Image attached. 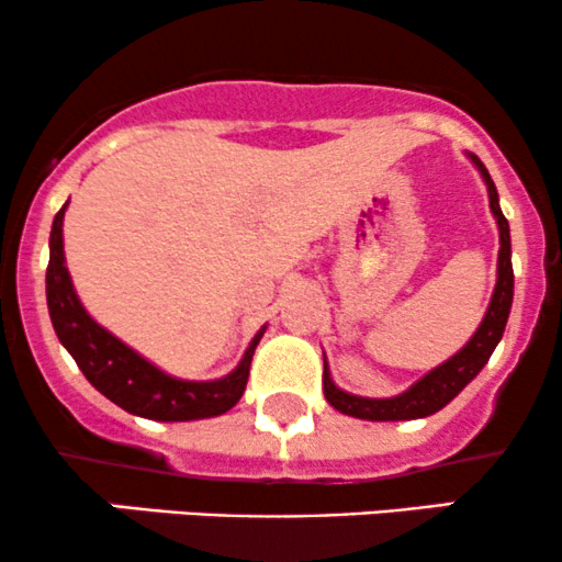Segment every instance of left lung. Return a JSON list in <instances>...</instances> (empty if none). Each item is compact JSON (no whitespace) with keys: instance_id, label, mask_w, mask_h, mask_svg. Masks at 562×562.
<instances>
[{"instance_id":"8db88e82","label":"left lung","mask_w":562,"mask_h":562,"mask_svg":"<svg viewBox=\"0 0 562 562\" xmlns=\"http://www.w3.org/2000/svg\"><path fill=\"white\" fill-rule=\"evenodd\" d=\"M468 158L473 160L475 169L481 171L483 182L488 190V209L496 218V227H499V259H496V285L488 301L486 314H483L479 330L473 333V338L468 340L454 357H449L447 362L434 367L428 375H423L417 383H412L409 389L398 396L391 398H370V396H357V393H348L333 383L330 367L325 359V372H322V391L325 398L335 409L344 412L348 417H359V420H372V423H389V420H420V417L436 415L438 409H443L451 398L457 396L465 385L473 380L479 372L486 367L488 357L494 353L496 344L502 340L505 333L509 306H513V250H509V224L505 214L499 209V195H496V187L488 177L486 166L481 164L479 156L468 153Z\"/></svg>"}]
</instances>
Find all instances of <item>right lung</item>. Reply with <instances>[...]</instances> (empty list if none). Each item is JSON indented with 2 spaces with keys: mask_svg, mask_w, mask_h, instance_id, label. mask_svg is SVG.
<instances>
[{
  "mask_svg": "<svg viewBox=\"0 0 562 562\" xmlns=\"http://www.w3.org/2000/svg\"><path fill=\"white\" fill-rule=\"evenodd\" d=\"M68 203L57 211L53 232H49V267H47V308L60 344L76 359L83 378L94 385L102 396L111 398L121 409L137 417L160 423L205 420V417L224 415L240 402L245 383H248L250 359L267 327L254 335L245 348L240 364L229 375L218 380H182L158 370L156 364L139 357L124 340L115 338L105 327L89 317L83 303L76 295L66 267L63 250V218Z\"/></svg>",
  "mask_w": 562,
  "mask_h": 562,
  "instance_id": "add662e5",
  "label": "right lung"
}]
</instances>
